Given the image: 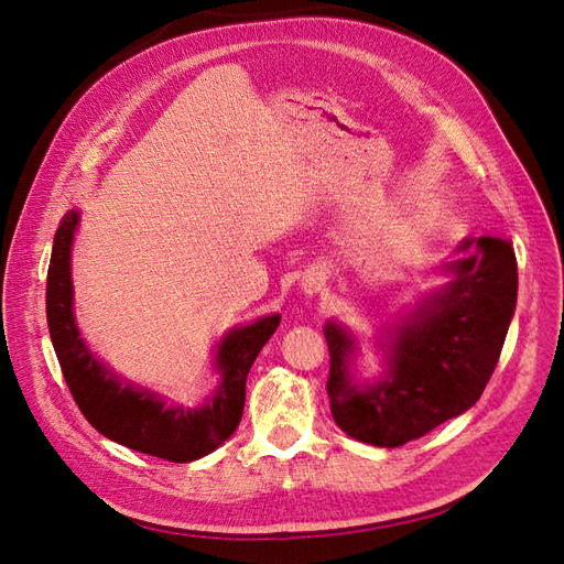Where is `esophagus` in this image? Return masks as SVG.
<instances>
[{
	"instance_id": "esophagus-1",
	"label": "esophagus",
	"mask_w": 564,
	"mask_h": 564,
	"mask_svg": "<svg viewBox=\"0 0 564 564\" xmlns=\"http://www.w3.org/2000/svg\"><path fill=\"white\" fill-rule=\"evenodd\" d=\"M322 286H324L322 272H311V275L303 278V292L305 294H317V292H322Z\"/></svg>"
}]
</instances>
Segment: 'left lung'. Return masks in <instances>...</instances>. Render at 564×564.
<instances>
[{"instance_id": "obj_1", "label": "left lung", "mask_w": 564, "mask_h": 564, "mask_svg": "<svg viewBox=\"0 0 564 564\" xmlns=\"http://www.w3.org/2000/svg\"><path fill=\"white\" fill-rule=\"evenodd\" d=\"M475 247L449 263L454 280L398 327L386 377H350L352 338L338 324L324 327L329 346L327 395L334 421L373 447H402L480 400L497 369L518 301V261L499 237L460 242Z\"/></svg>"}]
</instances>
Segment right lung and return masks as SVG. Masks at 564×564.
Wrapping results in <instances>:
<instances>
[{
	"label": "right lung",
	"instance_id": "1",
	"mask_svg": "<svg viewBox=\"0 0 564 564\" xmlns=\"http://www.w3.org/2000/svg\"><path fill=\"white\" fill-rule=\"evenodd\" d=\"M77 220L75 212L65 214L54 237L46 275V322L63 379L79 412L98 433L141 454L172 464L207 456L240 425L247 373L265 340L280 327V315H268L220 340L216 355L220 386L207 404L197 409L164 406L152 392L122 386L79 338L70 282V245Z\"/></svg>",
	"mask_w": 564,
	"mask_h": 564
}]
</instances>
